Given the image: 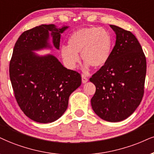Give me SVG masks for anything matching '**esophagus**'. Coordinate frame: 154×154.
Returning <instances> with one entry per match:
<instances>
[{"mask_svg": "<svg viewBox=\"0 0 154 154\" xmlns=\"http://www.w3.org/2000/svg\"><path fill=\"white\" fill-rule=\"evenodd\" d=\"M81 78H82V83H86V82H88V79L85 75H81Z\"/></svg>", "mask_w": 154, "mask_h": 154, "instance_id": "esophagus-1", "label": "esophagus"}]
</instances>
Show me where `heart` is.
Segmentation results:
<instances>
[{"instance_id":"1","label":"heart","mask_w":154,"mask_h":154,"mask_svg":"<svg viewBox=\"0 0 154 154\" xmlns=\"http://www.w3.org/2000/svg\"><path fill=\"white\" fill-rule=\"evenodd\" d=\"M112 46L113 38L107 30L91 26L74 31L68 38V45L60 47V54L68 68L76 67L81 54L85 70L90 66L98 69L109 60Z\"/></svg>"}]
</instances>
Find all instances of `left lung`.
I'll return each instance as SVG.
<instances>
[{
  "label": "left lung",
  "instance_id": "obj_1",
  "mask_svg": "<svg viewBox=\"0 0 154 154\" xmlns=\"http://www.w3.org/2000/svg\"><path fill=\"white\" fill-rule=\"evenodd\" d=\"M116 43L109 60L92 75L96 86L91 106L96 114L109 122L129 117L141 103L144 92L146 60L131 32L110 25Z\"/></svg>",
  "mask_w": 154,
  "mask_h": 154
}]
</instances>
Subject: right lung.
Returning a JSON list of instances; mask_svg holds the SVG:
<instances>
[{
    "instance_id": "1",
    "label": "right lung",
    "mask_w": 154,
    "mask_h": 154,
    "mask_svg": "<svg viewBox=\"0 0 154 154\" xmlns=\"http://www.w3.org/2000/svg\"><path fill=\"white\" fill-rule=\"evenodd\" d=\"M68 26L41 25L23 33L17 40L9 73L15 97L20 109L31 120L54 122L65 113L69 96L81 84L78 72L64 67L52 54L39 56L34 51L59 50L60 34Z\"/></svg>"
}]
</instances>
